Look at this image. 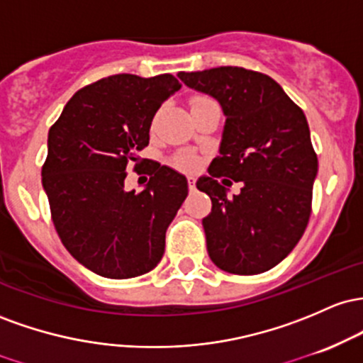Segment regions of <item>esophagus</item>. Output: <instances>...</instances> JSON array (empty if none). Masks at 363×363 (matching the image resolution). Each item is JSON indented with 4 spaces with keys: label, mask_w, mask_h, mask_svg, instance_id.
I'll return each instance as SVG.
<instances>
[{
    "label": "esophagus",
    "mask_w": 363,
    "mask_h": 363,
    "mask_svg": "<svg viewBox=\"0 0 363 363\" xmlns=\"http://www.w3.org/2000/svg\"><path fill=\"white\" fill-rule=\"evenodd\" d=\"M189 189H190V192H194L195 190V178L194 177H189Z\"/></svg>",
    "instance_id": "obj_1"
}]
</instances>
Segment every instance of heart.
Here are the masks:
<instances>
[{
	"instance_id": "heart-1",
	"label": "heart",
	"mask_w": 363,
	"mask_h": 363,
	"mask_svg": "<svg viewBox=\"0 0 363 363\" xmlns=\"http://www.w3.org/2000/svg\"><path fill=\"white\" fill-rule=\"evenodd\" d=\"M195 164H197V160H195L192 154H180L177 157V166L182 169H194Z\"/></svg>"
}]
</instances>
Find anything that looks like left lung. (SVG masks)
Listing matches in <instances>:
<instances>
[{"label":"left lung","instance_id":"left-lung-1","mask_svg":"<svg viewBox=\"0 0 363 363\" xmlns=\"http://www.w3.org/2000/svg\"><path fill=\"white\" fill-rule=\"evenodd\" d=\"M178 77L218 101L226 118L219 156L197 180L213 201L202 219L207 254L233 274L269 271L295 248L311 218L317 156L307 118L264 73L219 67ZM221 176L242 182L238 196L227 197L215 180Z\"/></svg>","mask_w":363,"mask_h":363}]
</instances>
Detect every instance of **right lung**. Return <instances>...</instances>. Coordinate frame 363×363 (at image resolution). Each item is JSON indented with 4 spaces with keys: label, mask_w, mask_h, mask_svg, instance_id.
Listing matches in <instances>:
<instances>
[{
    "label": "right lung",
    "mask_w": 363,
    "mask_h": 363,
    "mask_svg": "<svg viewBox=\"0 0 363 363\" xmlns=\"http://www.w3.org/2000/svg\"><path fill=\"white\" fill-rule=\"evenodd\" d=\"M182 85L169 73H120L73 94L48 133L43 189L67 250L103 278L152 271L166 230L189 195L182 173L160 162L140 192L125 190L127 164L149 144L160 106Z\"/></svg>",
    "instance_id": "1"
}]
</instances>
